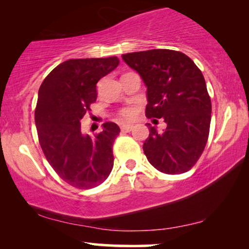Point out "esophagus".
<instances>
[{
  "instance_id": "1",
  "label": "esophagus",
  "mask_w": 249,
  "mask_h": 249,
  "mask_svg": "<svg viewBox=\"0 0 249 249\" xmlns=\"http://www.w3.org/2000/svg\"><path fill=\"white\" fill-rule=\"evenodd\" d=\"M121 130L123 132H131L133 130V125H130V124H123L121 125Z\"/></svg>"
}]
</instances>
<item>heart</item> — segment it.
Segmentation results:
<instances>
[{
	"label": "heart",
	"mask_w": 249,
	"mask_h": 249,
	"mask_svg": "<svg viewBox=\"0 0 249 249\" xmlns=\"http://www.w3.org/2000/svg\"><path fill=\"white\" fill-rule=\"evenodd\" d=\"M134 115H135V111L134 109L132 108H125L122 110V116L124 118H132Z\"/></svg>",
	"instance_id": "obj_1"
}]
</instances>
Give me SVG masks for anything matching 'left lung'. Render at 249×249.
<instances>
[{"label":"left lung","instance_id":"left-lung-1","mask_svg":"<svg viewBox=\"0 0 249 249\" xmlns=\"http://www.w3.org/2000/svg\"><path fill=\"white\" fill-rule=\"evenodd\" d=\"M128 67L147 88L148 118H161L158 132L147 123L149 137L143 151L152 166L166 174H181L199 159L210 133L212 105L199 68L184 53L166 49L126 53Z\"/></svg>","mask_w":249,"mask_h":249}]
</instances>
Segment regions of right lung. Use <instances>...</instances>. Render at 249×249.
Listing matches in <instances>:
<instances>
[{
  "mask_svg": "<svg viewBox=\"0 0 249 249\" xmlns=\"http://www.w3.org/2000/svg\"><path fill=\"white\" fill-rule=\"evenodd\" d=\"M119 65L117 57L71 59L57 66L38 90L35 124L39 144L49 164L72 187L91 189L101 184L114 166L112 144L121 128L102 124L91 137L81 119L97 100V83Z\"/></svg>",
  "mask_w": 249,
  "mask_h": 249,
  "instance_id": "1",
  "label": "right lung"
}]
</instances>
